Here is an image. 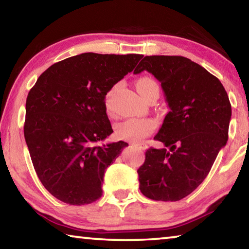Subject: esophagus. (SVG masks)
I'll use <instances>...</instances> for the list:
<instances>
[{
    "label": "esophagus",
    "mask_w": 249,
    "mask_h": 249,
    "mask_svg": "<svg viewBox=\"0 0 249 249\" xmlns=\"http://www.w3.org/2000/svg\"><path fill=\"white\" fill-rule=\"evenodd\" d=\"M135 146L137 148H140L141 151H145V149L147 148V146H146L145 144H135Z\"/></svg>",
    "instance_id": "34e87169"
}]
</instances>
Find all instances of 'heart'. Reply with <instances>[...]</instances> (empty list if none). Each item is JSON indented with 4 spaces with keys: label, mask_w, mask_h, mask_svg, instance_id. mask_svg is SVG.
<instances>
[{
    "label": "heart",
    "mask_w": 249,
    "mask_h": 249,
    "mask_svg": "<svg viewBox=\"0 0 249 249\" xmlns=\"http://www.w3.org/2000/svg\"><path fill=\"white\" fill-rule=\"evenodd\" d=\"M136 89L142 96H146L148 93L153 90H159V84L153 77L143 76L137 80ZM115 88L110 89L105 95V107L107 112H110V106H112V98ZM156 124L152 120H141V118H129L122 123L117 124L115 127V134L118 139L127 140L133 142H140L145 137L151 135L155 131Z\"/></svg>",
    "instance_id": "b5f03b06"
}]
</instances>
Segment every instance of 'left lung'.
<instances>
[{
	"mask_svg": "<svg viewBox=\"0 0 249 249\" xmlns=\"http://www.w3.org/2000/svg\"><path fill=\"white\" fill-rule=\"evenodd\" d=\"M152 73L160 82L171 110L154 140L167 148H148L137 169L142 194L176 202L203 183L227 143L230 98L220 81L184 56L152 55L134 74Z\"/></svg>",
	"mask_w": 249,
	"mask_h": 249,
	"instance_id": "obj_1",
	"label": "left lung"
}]
</instances>
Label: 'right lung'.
<instances>
[{"instance_id":"right-lung-1","label":"right lung","mask_w":249,"mask_h":249,"mask_svg":"<svg viewBox=\"0 0 249 249\" xmlns=\"http://www.w3.org/2000/svg\"><path fill=\"white\" fill-rule=\"evenodd\" d=\"M143 57L83 53L50 66L26 98L24 137L38 179L55 198L84 205L102 196L105 169L128 144L113 133L105 95Z\"/></svg>"}]
</instances>
